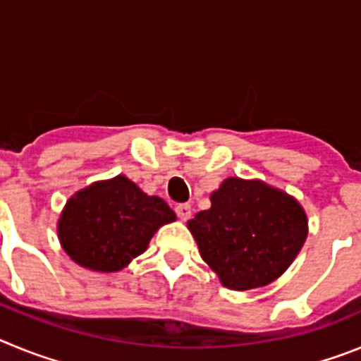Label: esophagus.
<instances>
[{"label": "esophagus", "mask_w": 361, "mask_h": 361, "mask_svg": "<svg viewBox=\"0 0 361 361\" xmlns=\"http://www.w3.org/2000/svg\"><path fill=\"white\" fill-rule=\"evenodd\" d=\"M175 212H177L178 219L186 222V220L191 216V206L190 204H178L177 208H175Z\"/></svg>", "instance_id": "1"}]
</instances>
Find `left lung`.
I'll list each match as a JSON object with an SVG mask.
<instances>
[{"mask_svg":"<svg viewBox=\"0 0 361 361\" xmlns=\"http://www.w3.org/2000/svg\"><path fill=\"white\" fill-rule=\"evenodd\" d=\"M209 200L188 229L224 288H264L288 271L309 231L295 197L260 178L228 177Z\"/></svg>","mask_w":361,"mask_h":361,"instance_id":"8db88e82","label":"left lung"}]
</instances>
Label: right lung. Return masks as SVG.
Returning <instances> with one entry per match:
<instances>
[{
    "mask_svg": "<svg viewBox=\"0 0 361 361\" xmlns=\"http://www.w3.org/2000/svg\"><path fill=\"white\" fill-rule=\"evenodd\" d=\"M173 209L117 175L75 191L57 220V237L78 266L97 273L124 269L148 250L161 226L175 222Z\"/></svg>",
    "mask_w": 361,
    "mask_h": 361,
    "instance_id": "add662e5",
    "label": "right lung"
}]
</instances>
